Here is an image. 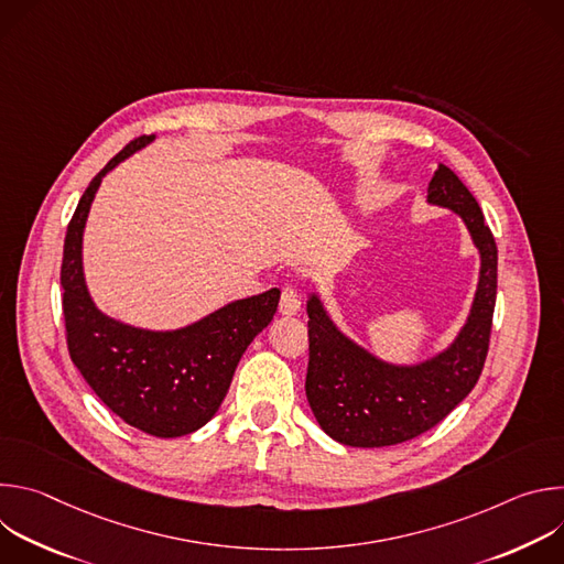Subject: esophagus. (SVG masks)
I'll return each mask as SVG.
<instances>
[{"instance_id":"34e87169","label":"esophagus","mask_w":564,"mask_h":564,"mask_svg":"<svg viewBox=\"0 0 564 564\" xmlns=\"http://www.w3.org/2000/svg\"><path fill=\"white\" fill-rule=\"evenodd\" d=\"M279 310H281V314H288V316H292V314H296L301 310V294H299V290L294 285H285L281 290Z\"/></svg>"}]
</instances>
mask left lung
I'll return each mask as SVG.
<instances>
[{
	"label": "left lung",
	"instance_id": "8db88e82",
	"mask_svg": "<svg viewBox=\"0 0 564 564\" xmlns=\"http://www.w3.org/2000/svg\"><path fill=\"white\" fill-rule=\"evenodd\" d=\"M429 200L464 218L481 254L470 316L446 352L413 368L388 366L346 339L316 296L307 301L305 394L318 426L346 446H392L431 431L485 368L498 294L496 238L473 194L446 165L431 178Z\"/></svg>",
	"mask_w": 564,
	"mask_h": 564
}]
</instances>
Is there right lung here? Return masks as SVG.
Segmentation results:
<instances>
[{
    "instance_id": "1",
    "label": "right lung",
    "mask_w": 564,
    "mask_h": 564,
    "mask_svg": "<svg viewBox=\"0 0 564 564\" xmlns=\"http://www.w3.org/2000/svg\"><path fill=\"white\" fill-rule=\"evenodd\" d=\"M151 140L153 135L131 140L79 198L64 238L62 312L70 361L105 406L142 433L181 437L216 415L240 357L272 321L281 292L272 288L234 301L174 333L124 326L94 305L83 276L89 207L105 174Z\"/></svg>"
}]
</instances>
